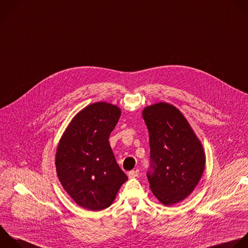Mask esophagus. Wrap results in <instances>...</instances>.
Listing matches in <instances>:
<instances>
[{
  "mask_svg": "<svg viewBox=\"0 0 248 248\" xmlns=\"http://www.w3.org/2000/svg\"><path fill=\"white\" fill-rule=\"evenodd\" d=\"M139 175V170H131L128 172V177L129 178H134V177H137Z\"/></svg>",
  "mask_w": 248,
  "mask_h": 248,
  "instance_id": "obj_1",
  "label": "esophagus"
}]
</instances>
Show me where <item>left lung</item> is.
Here are the masks:
<instances>
[{
    "instance_id": "left-lung-1",
    "label": "left lung",
    "mask_w": 248,
    "mask_h": 248,
    "mask_svg": "<svg viewBox=\"0 0 248 248\" xmlns=\"http://www.w3.org/2000/svg\"><path fill=\"white\" fill-rule=\"evenodd\" d=\"M143 119L150 137L147 177L155 198L170 206L186 199L205 167L200 140L181 112L168 103L146 107Z\"/></svg>"
}]
</instances>
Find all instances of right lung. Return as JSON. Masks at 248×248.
I'll return each mask as SVG.
<instances>
[{
  "instance_id": "right-lung-1",
  "label": "right lung",
  "mask_w": 248,
  "mask_h": 248,
  "mask_svg": "<svg viewBox=\"0 0 248 248\" xmlns=\"http://www.w3.org/2000/svg\"><path fill=\"white\" fill-rule=\"evenodd\" d=\"M121 116L115 105L98 102L72 120L57 147L56 172L70 197L81 207H109L127 176L116 161L109 136Z\"/></svg>"
}]
</instances>
